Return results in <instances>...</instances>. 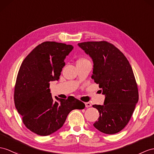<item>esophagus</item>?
I'll use <instances>...</instances> for the list:
<instances>
[{
  "mask_svg": "<svg viewBox=\"0 0 154 154\" xmlns=\"http://www.w3.org/2000/svg\"><path fill=\"white\" fill-rule=\"evenodd\" d=\"M85 107H86V108H88V107L91 106V103H90L89 102H88V103H85Z\"/></svg>",
  "mask_w": 154,
  "mask_h": 154,
  "instance_id": "34e87169",
  "label": "esophagus"
}]
</instances>
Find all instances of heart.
Returning <instances> with one entry per match:
<instances>
[{"label":"heart","mask_w":154,"mask_h":154,"mask_svg":"<svg viewBox=\"0 0 154 154\" xmlns=\"http://www.w3.org/2000/svg\"><path fill=\"white\" fill-rule=\"evenodd\" d=\"M87 61V60H86L85 59H84V58H81V59H78L77 62H80V61Z\"/></svg>","instance_id":"heart-1"}]
</instances>
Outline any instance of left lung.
<instances>
[{
  "label": "left lung",
  "mask_w": 154,
  "mask_h": 154,
  "mask_svg": "<svg viewBox=\"0 0 154 154\" xmlns=\"http://www.w3.org/2000/svg\"><path fill=\"white\" fill-rule=\"evenodd\" d=\"M78 46L93 62L91 78L105 95L94 127L105 134H116L127 125L138 100L137 84L129 62L122 52L106 41L85 42Z\"/></svg>",
  "instance_id": "1"
}]
</instances>
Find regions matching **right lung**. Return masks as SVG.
<instances>
[{"label":"right lung","mask_w":154,"mask_h":154,"mask_svg":"<svg viewBox=\"0 0 154 154\" xmlns=\"http://www.w3.org/2000/svg\"><path fill=\"white\" fill-rule=\"evenodd\" d=\"M72 45L44 42L30 53L20 66L14 91V103L27 129L40 136L57 131L72 110L84 109L82 101L70 96L55 98L50 82L59 80L65 59L73 50Z\"/></svg>","instance_id":"1"}]
</instances>
